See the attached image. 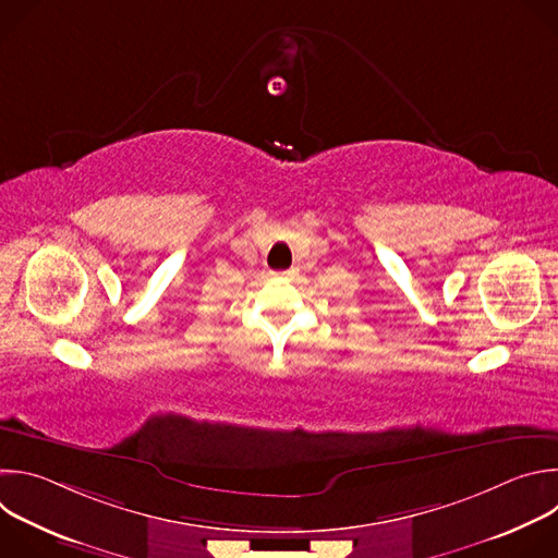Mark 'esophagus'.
<instances>
[{
	"label": "esophagus",
	"mask_w": 558,
	"mask_h": 558,
	"mask_svg": "<svg viewBox=\"0 0 558 558\" xmlns=\"http://www.w3.org/2000/svg\"><path fill=\"white\" fill-rule=\"evenodd\" d=\"M293 274H295V271H293V269H289V271H282L280 276H293Z\"/></svg>",
	"instance_id": "obj_1"
}]
</instances>
